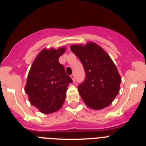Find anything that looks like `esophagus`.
Here are the masks:
<instances>
[{
    "instance_id": "1",
    "label": "esophagus",
    "mask_w": 146,
    "mask_h": 146,
    "mask_svg": "<svg viewBox=\"0 0 146 146\" xmlns=\"http://www.w3.org/2000/svg\"><path fill=\"white\" fill-rule=\"evenodd\" d=\"M71 78L72 79V80H73V82H74V80H75V77H74V74H71Z\"/></svg>"
}]
</instances>
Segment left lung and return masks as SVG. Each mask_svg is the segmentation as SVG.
Instances as JSON below:
<instances>
[{"label":"left lung","instance_id":"left-lung-1","mask_svg":"<svg viewBox=\"0 0 146 146\" xmlns=\"http://www.w3.org/2000/svg\"><path fill=\"white\" fill-rule=\"evenodd\" d=\"M71 50L79 58L85 71V80L78 91L86 105L100 110L111 104L119 92L121 78L110 57L99 45H72Z\"/></svg>","mask_w":146,"mask_h":146}]
</instances>
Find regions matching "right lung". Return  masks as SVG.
<instances>
[{
	"instance_id": "add662e5",
	"label": "right lung",
	"mask_w": 146,
	"mask_h": 146,
	"mask_svg": "<svg viewBox=\"0 0 146 146\" xmlns=\"http://www.w3.org/2000/svg\"><path fill=\"white\" fill-rule=\"evenodd\" d=\"M65 48L43 50L33 61L25 88L30 102L44 114L57 111L65 101L72 80L58 58Z\"/></svg>"
}]
</instances>
